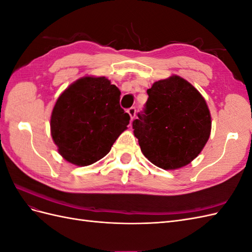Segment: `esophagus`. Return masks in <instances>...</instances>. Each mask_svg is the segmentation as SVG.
I'll return each mask as SVG.
<instances>
[{
    "label": "esophagus",
    "mask_w": 252,
    "mask_h": 252,
    "mask_svg": "<svg viewBox=\"0 0 252 252\" xmlns=\"http://www.w3.org/2000/svg\"><path fill=\"white\" fill-rule=\"evenodd\" d=\"M127 112L129 113V116H130L131 120H133V119H134V117H135V107H130V108H128Z\"/></svg>",
    "instance_id": "obj_1"
}]
</instances>
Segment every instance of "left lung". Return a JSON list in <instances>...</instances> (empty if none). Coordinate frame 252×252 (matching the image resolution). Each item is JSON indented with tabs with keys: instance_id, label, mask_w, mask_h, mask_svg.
Returning <instances> with one entry per match:
<instances>
[{
	"instance_id": "left-lung-1",
	"label": "left lung",
	"mask_w": 252,
	"mask_h": 252,
	"mask_svg": "<svg viewBox=\"0 0 252 252\" xmlns=\"http://www.w3.org/2000/svg\"><path fill=\"white\" fill-rule=\"evenodd\" d=\"M133 133L143 155L159 168L173 170L194 159L207 143L211 117L205 98L179 75L155 82Z\"/></svg>"
}]
</instances>
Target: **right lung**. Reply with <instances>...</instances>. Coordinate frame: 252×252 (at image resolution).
Segmentation results:
<instances>
[{
  "label": "right lung",
  "mask_w": 252,
  "mask_h": 252,
  "mask_svg": "<svg viewBox=\"0 0 252 252\" xmlns=\"http://www.w3.org/2000/svg\"><path fill=\"white\" fill-rule=\"evenodd\" d=\"M120 95L119 88L105 77H84L59 96L50 130L66 161L87 166L108 154L130 120L120 106Z\"/></svg>",
  "instance_id": "obj_1"
}]
</instances>
